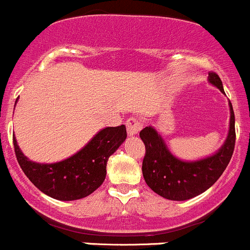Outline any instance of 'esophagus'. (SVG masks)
Returning <instances> with one entry per match:
<instances>
[{
    "instance_id": "obj_1",
    "label": "esophagus",
    "mask_w": 250,
    "mask_h": 250,
    "mask_svg": "<svg viewBox=\"0 0 250 250\" xmlns=\"http://www.w3.org/2000/svg\"><path fill=\"white\" fill-rule=\"evenodd\" d=\"M141 128H142V123L137 118L132 117L126 120V130H127V133L130 136L137 135Z\"/></svg>"
}]
</instances>
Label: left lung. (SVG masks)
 I'll return each mask as SVG.
<instances>
[{"label":"left lung","instance_id":"obj_1","mask_svg":"<svg viewBox=\"0 0 250 250\" xmlns=\"http://www.w3.org/2000/svg\"><path fill=\"white\" fill-rule=\"evenodd\" d=\"M209 81L225 93L221 79L216 73L209 71ZM231 119L229 131L225 145L212 157L198 162H182L167 150L160 135L150 126L140 132L146 147L142 162L145 181L152 191L171 201L191 199L211 187L219 180L229 165L236 143L234 113L229 102Z\"/></svg>","mask_w":250,"mask_h":250}]
</instances>
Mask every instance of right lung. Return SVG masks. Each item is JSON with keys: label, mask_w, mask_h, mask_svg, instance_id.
Listing matches in <instances>:
<instances>
[{"label": "right lung", "mask_w": 250, "mask_h": 250, "mask_svg": "<svg viewBox=\"0 0 250 250\" xmlns=\"http://www.w3.org/2000/svg\"><path fill=\"white\" fill-rule=\"evenodd\" d=\"M126 138L124 125L101 130L80 152L56 164H38L26 159L13 137L14 152L21 170L47 196L59 201L85 198L103 184L108 158Z\"/></svg>", "instance_id": "add662e5"}]
</instances>
